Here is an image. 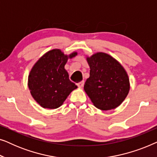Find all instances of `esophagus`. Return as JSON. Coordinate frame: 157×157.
Returning <instances> with one entry per match:
<instances>
[{
  "mask_svg": "<svg viewBox=\"0 0 157 157\" xmlns=\"http://www.w3.org/2000/svg\"><path fill=\"white\" fill-rule=\"evenodd\" d=\"M83 84H84V81H81V82H79L77 83V86H78V87L79 88H82L83 86Z\"/></svg>",
  "mask_w": 157,
  "mask_h": 157,
  "instance_id": "esophagus-1",
  "label": "esophagus"
}]
</instances>
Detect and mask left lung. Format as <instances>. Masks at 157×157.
<instances>
[{
    "mask_svg": "<svg viewBox=\"0 0 157 157\" xmlns=\"http://www.w3.org/2000/svg\"><path fill=\"white\" fill-rule=\"evenodd\" d=\"M90 76L84 91L94 106L101 110L117 108L127 96L129 79L123 66L110 55L96 53L86 58Z\"/></svg>",
    "mask_w": 157,
    "mask_h": 157,
    "instance_id": "8db88e82",
    "label": "left lung"
}]
</instances>
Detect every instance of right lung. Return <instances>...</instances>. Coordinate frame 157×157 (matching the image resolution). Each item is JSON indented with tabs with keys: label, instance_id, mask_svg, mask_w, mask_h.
I'll list each match as a JSON object with an SVG mask.
<instances>
[{
	"label": "right lung",
	"instance_id": "obj_1",
	"mask_svg": "<svg viewBox=\"0 0 157 157\" xmlns=\"http://www.w3.org/2000/svg\"><path fill=\"white\" fill-rule=\"evenodd\" d=\"M76 55L77 53L74 52L67 56L60 49H53L34 64L30 71L28 85L33 98L43 108H59L77 88L69 80L64 68L68 59Z\"/></svg>",
	"mask_w": 157,
	"mask_h": 157
}]
</instances>
